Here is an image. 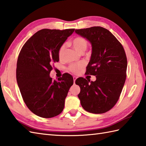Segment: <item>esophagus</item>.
Masks as SVG:
<instances>
[{"mask_svg": "<svg viewBox=\"0 0 146 146\" xmlns=\"http://www.w3.org/2000/svg\"><path fill=\"white\" fill-rule=\"evenodd\" d=\"M76 78H77V77H76V76H73V81H74V83H75V81H76Z\"/></svg>", "mask_w": 146, "mask_h": 146, "instance_id": "34e87169", "label": "esophagus"}]
</instances>
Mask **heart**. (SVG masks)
<instances>
[{
  "label": "heart",
  "mask_w": 146,
  "mask_h": 146,
  "mask_svg": "<svg viewBox=\"0 0 146 146\" xmlns=\"http://www.w3.org/2000/svg\"><path fill=\"white\" fill-rule=\"evenodd\" d=\"M71 44L73 46V47L75 50L81 53L83 52L85 50L88 46L87 41L83 38V37L78 36L74 38L71 42ZM65 49V46L63 44L60 46V49L58 50V56L60 59H61L63 57L64 52ZM83 68V64L82 63H76V64H73L69 67V70L73 73H78L80 71H81Z\"/></svg>",
  "instance_id": "b5f03b06"
}]
</instances>
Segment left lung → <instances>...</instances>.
<instances>
[{
	"mask_svg": "<svg viewBox=\"0 0 146 146\" xmlns=\"http://www.w3.org/2000/svg\"><path fill=\"white\" fill-rule=\"evenodd\" d=\"M75 33L91 43L92 55L86 74L97 78L95 82L83 78L76 80L80 87V103L88 112H107L116 104L125 82L127 61L124 49L102 27L76 29Z\"/></svg>",
	"mask_w": 146,
	"mask_h": 146,
	"instance_id": "obj_1",
	"label": "left lung"
}]
</instances>
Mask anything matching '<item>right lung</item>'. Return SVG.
<instances>
[{"instance_id":"add662e5","label":"right lung","mask_w":146,"mask_h":146,"mask_svg":"<svg viewBox=\"0 0 146 146\" xmlns=\"http://www.w3.org/2000/svg\"><path fill=\"white\" fill-rule=\"evenodd\" d=\"M75 29H43L27 40L19 54L16 79L24 102L36 115L51 118L61 113L73 78L70 74L52 80V64L58 50Z\"/></svg>"}]
</instances>
